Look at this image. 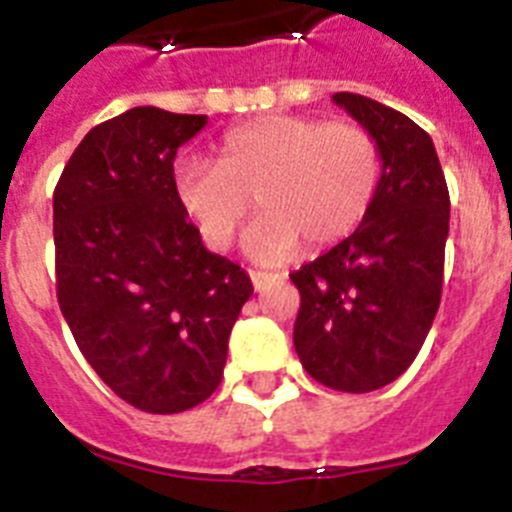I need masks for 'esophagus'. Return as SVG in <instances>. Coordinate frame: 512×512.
I'll return each instance as SVG.
<instances>
[{"instance_id":"esophagus-1","label":"esophagus","mask_w":512,"mask_h":512,"mask_svg":"<svg viewBox=\"0 0 512 512\" xmlns=\"http://www.w3.org/2000/svg\"><path fill=\"white\" fill-rule=\"evenodd\" d=\"M251 282L256 292H264L271 284L277 282V274H266V271H251Z\"/></svg>"}]
</instances>
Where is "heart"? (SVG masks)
Returning <instances> with one entry per match:
<instances>
[{
  "label": "heart",
  "instance_id": "obj_1",
  "mask_svg": "<svg viewBox=\"0 0 512 512\" xmlns=\"http://www.w3.org/2000/svg\"><path fill=\"white\" fill-rule=\"evenodd\" d=\"M382 156L372 133L356 122L266 115L223 135L215 166H176L179 205L215 251L233 246L251 215L248 253L282 264L300 246L325 251L366 220L379 192Z\"/></svg>",
  "mask_w": 512,
  "mask_h": 512
}]
</instances>
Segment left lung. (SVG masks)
<instances>
[{"label": "left lung", "instance_id": "left-lung-1", "mask_svg": "<svg viewBox=\"0 0 512 512\" xmlns=\"http://www.w3.org/2000/svg\"><path fill=\"white\" fill-rule=\"evenodd\" d=\"M333 102L377 140L382 179L364 223L289 274L295 348L330 390L374 392L413 364L441 305L449 189L431 135L410 117L351 92Z\"/></svg>", "mask_w": 512, "mask_h": 512}]
</instances>
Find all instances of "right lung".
<instances>
[{"instance_id":"1","label":"right lung","mask_w":512,"mask_h":512,"mask_svg":"<svg viewBox=\"0 0 512 512\" xmlns=\"http://www.w3.org/2000/svg\"><path fill=\"white\" fill-rule=\"evenodd\" d=\"M205 125L133 107L84 135L53 192L63 318L102 382L143 413H182L217 390L253 295L176 197V151Z\"/></svg>"}]
</instances>
